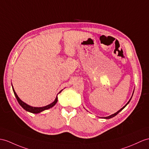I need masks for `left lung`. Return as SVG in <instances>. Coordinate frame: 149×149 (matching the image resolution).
Returning <instances> with one entry per match:
<instances>
[{"instance_id":"8db88e82","label":"left lung","mask_w":149,"mask_h":149,"mask_svg":"<svg viewBox=\"0 0 149 149\" xmlns=\"http://www.w3.org/2000/svg\"><path fill=\"white\" fill-rule=\"evenodd\" d=\"M133 96V95H132ZM132 97H131V99H130V100L128 101V103H127L126 105H125V106H124V107H122L121 109L120 110H119V111H118V112H116V113H114V114H112V115H111V116H107V117H105V118H105V119H110V118H113V117H114L115 116H116L118 113H119V112H120L121 111H122L123 109H124L126 106H127V104H128L129 102H130V100H131L132 99Z\"/></svg>"}]
</instances>
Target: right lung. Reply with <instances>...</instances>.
Returning <instances> with one entry per match:
<instances>
[{
  "label": "right lung",
  "instance_id": "1",
  "mask_svg": "<svg viewBox=\"0 0 149 149\" xmlns=\"http://www.w3.org/2000/svg\"><path fill=\"white\" fill-rule=\"evenodd\" d=\"M13 92H14V95H15L16 99L17 100L18 103L19 104L20 106L22 107L24 110H26V111H28V112H32V113H34V114H37V113H39V112H40L43 111H45V110H47V109H49L52 107L54 106H55V104L57 103V96L56 97L55 100L54 101V102L52 103H51L49 105H47V106H44V107H31L30 106H29V105L26 104V103H24V102H23L22 100H21L19 97H18V96L17 95L16 93L15 92V91H14V90L13 88ZM62 91V90H61ZM61 92L59 93H61Z\"/></svg>",
  "mask_w": 149,
  "mask_h": 149
}]
</instances>
